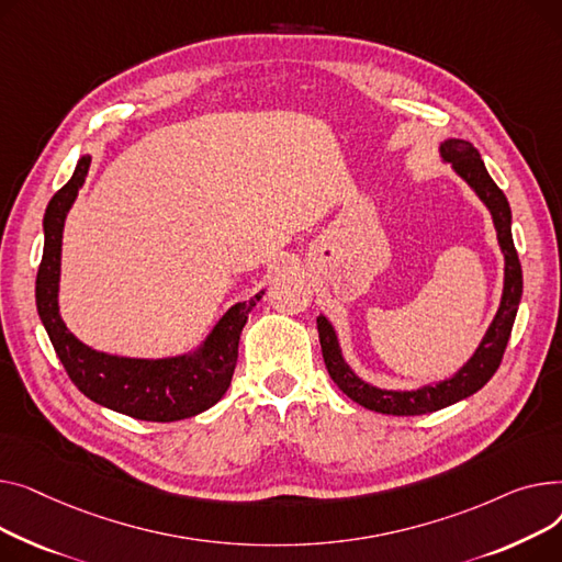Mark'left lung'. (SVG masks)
<instances>
[{
	"label": "left lung",
	"mask_w": 562,
	"mask_h": 562,
	"mask_svg": "<svg viewBox=\"0 0 562 562\" xmlns=\"http://www.w3.org/2000/svg\"><path fill=\"white\" fill-rule=\"evenodd\" d=\"M440 156L445 162H451L453 172L463 179L487 206L494 228H497V240L504 251V292L497 315H494L490 328L485 331L481 345L474 356L460 368L451 379L422 385L417 390H383L368 381H362L342 356L334 324L324 315L317 317V334L322 345V356L326 362L328 376L356 404L383 415H424L440 408H447L460 400H468L470 394L479 392L502 366V358L513 331V322L517 315V306L521 300V266L513 245L510 231V204L499 186L492 181L485 170V162L476 147L468 140L449 138L440 143Z\"/></svg>",
	"instance_id": "left-lung-1"
}]
</instances>
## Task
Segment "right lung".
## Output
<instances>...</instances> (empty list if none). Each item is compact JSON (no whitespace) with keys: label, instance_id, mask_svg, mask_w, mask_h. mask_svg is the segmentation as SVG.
I'll list each match as a JSON object with an SVG mask.
<instances>
[{"label":"right lung","instance_id":"1","mask_svg":"<svg viewBox=\"0 0 562 562\" xmlns=\"http://www.w3.org/2000/svg\"><path fill=\"white\" fill-rule=\"evenodd\" d=\"M90 156H81L72 179L47 204L43 228L45 249L36 277V306L45 331L72 383L99 406L145 422H177L215 406L234 376L238 342L260 290L247 302L231 306L206 340L190 353L170 358H126L83 345L58 313L63 226L79 188L86 181Z\"/></svg>","mask_w":562,"mask_h":562}]
</instances>
